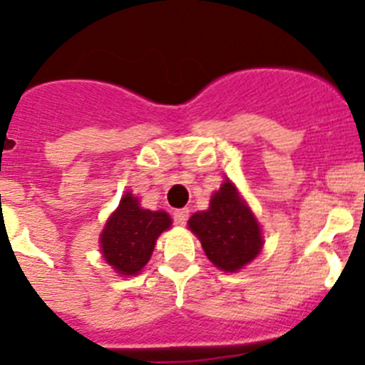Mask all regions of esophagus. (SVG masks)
<instances>
[{"mask_svg": "<svg viewBox=\"0 0 365 365\" xmlns=\"http://www.w3.org/2000/svg\"><path fill=\"white\" fill-rule=\"evenodd\" d=\"M173 216H175V222L178 225H185L187 220H189V209H176Z\"/></svg>", "mask_w": 365, "mask_h": 365, "instance_id": "obj_1", "label": "esophagus"}]
</instances>
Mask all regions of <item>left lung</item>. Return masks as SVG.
Here are the masks:
<instances>
[{
    "instance_id": "1",
    "label": "left lung",
    "mask_w": 365,
    "mask_h": 365,
    "mask_svg": "<svg viewBox=\"0 0 365 365\" xmlns=\"http://www.w3.org/2000/svg\"><path fill=\"white\" fill-rule=\"evenodd\" d=\"M189 229L202 242L207 258L225 272L244 269L264 245L258 220L229 180L212 195L207 211L190 216Z\"/></svg>"
}]
</instances>
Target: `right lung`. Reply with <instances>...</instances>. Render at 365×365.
<instances>
[{
	"label": "right lung",
	"instance_id": "obj_1",
	"mask_svg": "<svg viewBox=\"0 0 365 365\" xmlns=\"http://www.w3.org/2000/svg\"><path fill=\"white\" fill-rule=\"evenodd\" d=\"M170 223L165 211L142 209L136 196L127 190L100 235L105 262L120 274L134 277L145 267L156 240Z\"/></svg>",
	"mask_w": 365,
	"mask_h": 365
}]
</instances>
